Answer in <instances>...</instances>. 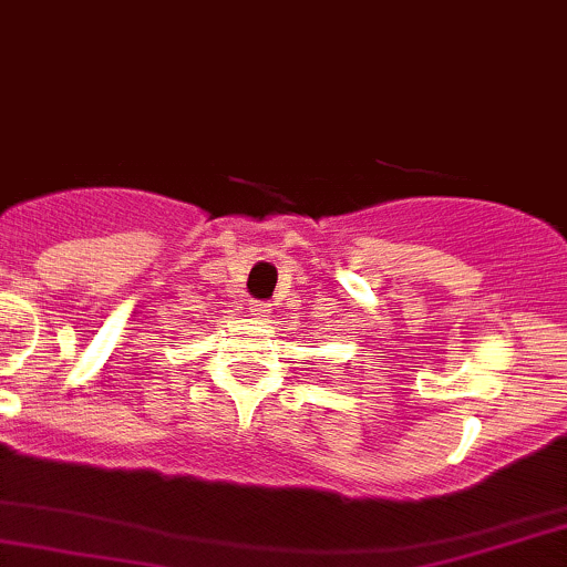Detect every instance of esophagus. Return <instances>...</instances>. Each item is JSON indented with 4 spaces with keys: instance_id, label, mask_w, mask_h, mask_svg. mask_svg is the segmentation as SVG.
<instances>
[{
    "instance_id": "obj_1",
    "label": "esophagus",
    "mask_w": 567,
    "mask_h": 567,
    "mask_svg": "<svg viewBox=\"0 0 567 567\" xmlns=\"http://www.w3.org/2000/svg\"><path fill=\"white\" fill-rule=\"evenodd\" d=\"M250 309H252V315H256V317H269V303H266V301H252L250 303Z\"/></svg>"
}]
</instances>
